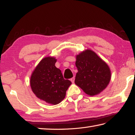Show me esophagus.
Instances as JSON below:
<instances>
[{"label": "esophagus", "instance_id": "34e87169", "mask_svg": "<svg viewBox=\"0 0 135 135\" xmlns=\"http://www.w3.org/2000/svg\"><path fill=\"white\" fill-rule=\"evenodd\" d=\"M74 80H75L74 77H73V78H71V79H70V80H71V81L72 82V83H74Z\"/></svg>", "mask_w": 135, "mask_h": 135}]
</instances>
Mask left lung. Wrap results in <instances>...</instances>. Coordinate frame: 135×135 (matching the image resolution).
Returning a JSON list of instances; mask_svg holds the SVG:
<instances>
[{"label": "left lung", "mask_w": 135, "mask_h": 135, "mask_svg": "<svg viewBox=\"0 0 135 135\" xmlns=\"http://www.w3.org/2000/svg\"><path fill=\"white\" fill-rule=\"evenodd\" d=\"M77 73L75 83L86 94L94 96L107 88L111 79L108 65L91 50L76 56Z\"/></svg>", "instance_id": "obj_1"}]
</instances>
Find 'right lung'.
Returning <instances> with one entry per match:
<instances>
[{"label": "right lung", "instance_id": "right-lung-1", "mask_svg": "<svg viewBox=\"0 0 135 135\" xmlns=\"http://www.w3.org/2000/svg\"><path fill=\"white\" fill-rule=\"evenodd\" d=\"M54 57H46L41 60L30 78L32 91L36 97L47 103L56 105L64 99L66 91L71 84L64 79L61 71L55 67Z\"/></svg>", "mask_w": 135, "mask_h": 135}]
</instances>
